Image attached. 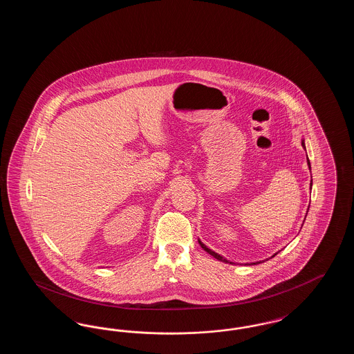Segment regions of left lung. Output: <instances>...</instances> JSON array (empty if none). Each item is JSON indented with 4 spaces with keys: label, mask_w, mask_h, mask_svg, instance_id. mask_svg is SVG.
<instances>
[{
    "label": "left lung",
    "mask_w": 354,
    "mask_h": 354,
    "mask_svg": "<svg viewBox=\"0 0 354 354\" xmlns=\"http://www.w3.org/2000/svg\"><path fill=\"white\" fill-rule=\"evenodd\" d=\"M301 145H303V147H304V149H305V143H304V140H303V142H301ZM308 166H309V169H310V162H309V159H308ZM310 185H312V183H310ZM199 244H201V245H202V248H203V250H204V251H205V252L209 253V254H211V256H214V257H215V259H218V260H220V261H224V263H228V261H227V260H225V259H224V257H223V256H220V254H218V253L214 252V251H211V250H209V248H207V247H205V245H204V244H203V243H202V241H201V240H199ZM274 254H276V253H274ZM274 254H273V256H274ZM273 256H272V257H273ZM259 263H261V261H256V263H253V264H259Z\"/></svg>",
    "instance_id": "obj_1"
}]
</instances>
